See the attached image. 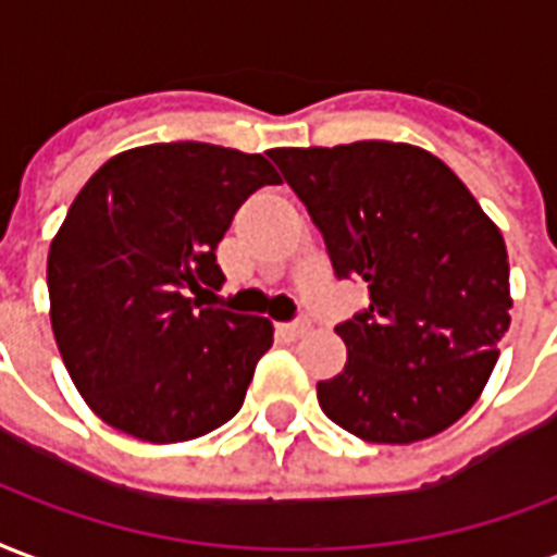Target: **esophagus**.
I'll use <instances>...</instances> for the list:
<instances>
[{
	"label": "esophagus",
	"mask_w": 557,
	"mask_h": 557,
	"mask_svg": "<svg viewBox=\"0 0 557 557\" xmlns=\"http://www.w3.org/2000/svg\"><path fill=\"white\" fill-rule=\"evenodd\" d=\"M277 331L286 336V339H298L304 333L310 331V321L298 319V321H286V324H277Z\"/></svg>",
	"instance_id": "obj_1"
}]
</instances>
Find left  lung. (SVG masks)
Segmentation results:
<instances>
[{
    "instance_id": "left-lung-1",
    "label": "left lung",
    "mask_w": 557,
    "mask_h": 557,
    "mask_svg": "<svg viewBox=\"0 0 557 557\" xmlns=\"http://www.w3.org/2000/svg\"><path fill=\"white\" fill-rule=\"evenodd\" d=\"M307 206L336 277L369 307L336 324L348 360L319 383L324 416L366 443L405 446L475 405L510 324L508 250L455 171L413 144L268 152Z\"/></svg>"
}]
</instances>
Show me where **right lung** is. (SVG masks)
Returning <instances> with one entry per match:
<instances>
[{
    "mask_svg": "<svg viewBox=\"0 0 557 557\" xmlns=\"http://www.w3.org/2000/svg\"><path fill=\"white\" fill-rule=\"evenodd\" d=\"M277 183L265 156L200 141L135 147L85 183L49 245V319L102 422L185 443L242 410L274 327L203 295L224 283L215 250L238 206Z\"/></svg>",
    "mask_w": 557,
    "mask_h": 557,
    "instance_id": "right-lung-1",
    "label": "right lung"
}]
</instances>
